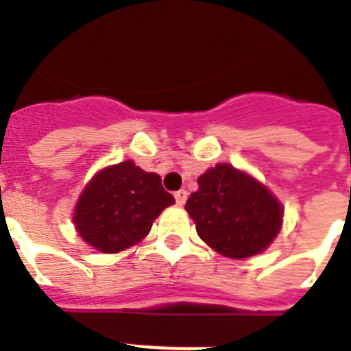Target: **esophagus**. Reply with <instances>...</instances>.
<instances>
[{
	"instance_id": "obj_1",
	"label": "esophagus",
	"mask_w": 351,
	"mask_h": 351,
	"mask_svg": "<svg viewBox=\"0 0 351 351\" xmlns=\"http://www.w3.org/2000/svg\"><path fill=\"white\" fill-rule=\"evenodd\" d=\"M175 200H176V204H178V206H184V204H186V200H187L186 189H180V191H176L175 193Z\"/></svg>"
}]
</instances>
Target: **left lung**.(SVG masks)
<instances>
[{
  "instance_id": "left-lung-1",
  "label": "left lung",
  "mask_w": 351,
  "mask_h": 351,
  "mask_svg": "<svg viewBox=\"0 0 351 351\" xmlns=\"http://www.w3.org/2000/svg\"><path fill=\"white\" fill-rule=\"evenodd\" d=\"M198 237L230 258H247L271 244L282 224V206L255 178L219 164L198 178L186 202Z\"/></svg>"
}]
</instances>
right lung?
<instances>
[{"label": "right lung", "instance_id": "1", "mask_svg": "<svg viewBox=\"0 0 351 351\" xmlns=\"http://www.w3.org/2000/svg\"><path fill=\"white\" fill-rule=\"evenodd\" d=\"M175 198L156 173H145L131 160L100 171L82 193L74 224L80 237L101 253H118L151 231L153 220Z\"/></svg>", "mask_w": 351, "mask_h": 351}]
</instances>
